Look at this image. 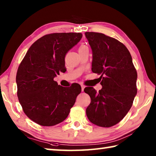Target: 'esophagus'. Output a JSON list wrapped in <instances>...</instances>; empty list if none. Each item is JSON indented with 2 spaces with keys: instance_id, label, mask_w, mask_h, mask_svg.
Returning <instances> with one entry per match:
<instances>
[{
  "instance_id": "esophagus-1",
  "label": "esophagus",
  "mask_w": 156,
  "mask_h": 156,
  "mask_svg": "<svg viewBox=\"0 0 156 156\" xmlns=\"http://www.w3.org/2000/svg\"><path fill=\"white\" fill-rule=\"evenodd\" d=\"M84 87H85V86H84V85H83V84H82V85H81V90H82V91H84Z\"/></svg>"
}]
</instances>
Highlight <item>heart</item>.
<instances>
[{
  "mask_svg": "<svg viewBox=\"0 0 156 156\" xmlns=\"http://www.w3.org/2000/svg\"><path fill=\"white\" fill-rule=\"evenodd\" d=\"M86 46L84 45V44H81V45L80 46V47H79V50H80V49H84V48H86Z\"/></svg>",
  "mask_w": 156,
  "mask_h": 156,
  "instance_id": "b5f03b06",
  "label": "heart"
}]
</instances>
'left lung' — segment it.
<instances>
[{"label": "left lung", "mask_w": 156, "mask_h": 156, "mask_svg": "<svg viewBox=\"0 0 156 156\" xmlns=\"http://www.w3.org/2000/svg\"><path fill=\"white\" fill-rule=\"evenodd\" d=\"M92 50L91 70L100 75L102 89H84L91 98L86 109L91 122L102 127L116 125L126 115L137 94V72L127 48L101 33L85 32Z\"/></svg>", "instance_id": "1"}]
</instances>
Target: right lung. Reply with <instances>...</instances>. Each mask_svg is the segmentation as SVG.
<instances>
[{"label":"right lung","mask_w":156,"mask_h":156,"mask_svg":"<svg viewBox=\"0 0 156 156\" xmlns=\"http://www.w3.org/2000/svg\"><path fill=\"white\" fill-rule=\"evenodd\" d=\"M81 33H54L32 44L18 67L17 95L23 112L34 122L54 126L64 121L81 92L77 83L58 85L54 78L65 72V57L77 44Z\"/></svg>","instance_id":"obj_1"}]
</instances>
